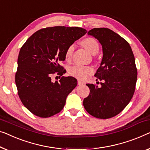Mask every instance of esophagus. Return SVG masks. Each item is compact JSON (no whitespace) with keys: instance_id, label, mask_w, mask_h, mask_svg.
Here are the masks:
<instances>
[{"instance_id":"1","label":"esophagus","mask_w":150,"mask_h":150,"mask_svg":"<svg viewBox=\"0 0 150 150\" xmlns=\"http://www.w3.org/2000/svg\"><path fill=\"white\" fill-rule=\"evenodd\" d=\"M78 84H79V85H83L84 82H82V81H81V80H78Z\"/></svg>"}]
</instances>
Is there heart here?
<instances>
[{"mask_svg": "<svg viewBox=\"0 0 150 150\" xmlns=\"http://www.w3.org/2000/svg\"><path fill=\"white\" fill-rule=\"evenodd\" d=\"M81 44L84 48L92 55H95L98 53L99 50V45L96 39L88 37L83 39L81 41ZM74 50V45H71L66 49L65 57L67 60L70 59L72 55ZM69 74L72 76L80 80L85 79L88 75L93 73V69L89 66H82L76 65L69 69Z\"/></svg>", "mask_w": 150, "mask_h": 150, "instance_id": "heart-1", "label": "heart"}]
</instances>
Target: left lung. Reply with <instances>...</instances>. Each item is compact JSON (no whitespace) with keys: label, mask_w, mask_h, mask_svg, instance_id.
<instances>
[{"label":"left lung","mask_w":150,"mask_h":150,"mask_svg":"<svg viewBox=\"0 0 150 150\" xmlns=\"http://www.w3.org/2000/svg\"><path fill=\"white\" fill-rule=\"evenodd\" d=\"M88 34L102 45L103 58L95 74L102 82L100 88L86 84L90 93L83 105L95 118H110L122 112L133 96L137 79L135 60L129 42L112 30L93 28Z\"/></svg>","instance_id":"obj_1"}]
</instances>
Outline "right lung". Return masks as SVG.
I'll return each instance as SVG.
<instances>
[{
    "instance_id": "right-lung-1",
    "label": "right lung",
    "mask_w": 150,
    "mask_h": 150,
    "mask_svg": "<svg viewBox=\"0 0 150 150\" xmlns=\"http://www.w3.org/2000/svg\"><path fill=\"white\" fill-rule=\"evenodd\" d=\"M87 31L79 27L55 26L40 29L28 39L17 59L16 84L21 102L32 114L49 118L60 112L66 97L77 85L72 76L51 81L54 74L66 72L60 62L66 49Z\"/></svg>"
}]
</instances>
